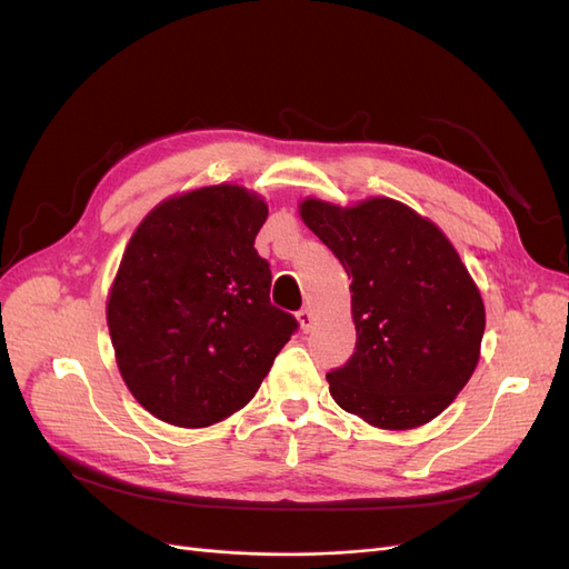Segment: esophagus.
<instances>
[{
  "label": "esophagus",
  "instance_id": "1",
  "mask_svg": "<svg viewBox=\"0 0 569 569\" xmlns=\"http://www.w3.org/2000/svg\"><path fill=\"white\" fill-rule=\"evenodd\" d=\"M297 320H299V325H301V330L303 332H308L313 327V322H316V313L311 311V308H301V311L297 313Z\"/></svg>",
  "mask_w": 569,
  "mask_h": 569
}]
</instances>
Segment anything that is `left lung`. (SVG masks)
Here are the masks:
<instances>
[{"mask_svg": "<svg viewBox=\"0 0 569 569\" xmlns=\"http://www.w3.org/2000/svg\"><path fill=\"white\" fill-rule=\"evenodd\" d=\"M299 213L351 278L356 351L327 372L332 399L380 429L435 420L472 377L487 325L449 237L387 197L303 199Z\"/></svg>", "mask_w": 569, "mask_h": 569, "instance_id": "obj_1", "label": "left lung"}]
</instances>
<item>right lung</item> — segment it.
Wrapping results in <instances>:
<instances>
[{
    "label": "right lung",
    "mask_w": 569,
    "mask_h": 569,
    "mask_svg": "<svg viewBox=\"0 0 569 569\" xmlns=\"http://www.w3.org/2000/svg\"><path fill=\"white\" fill-rule=\"evenodd\" d=\"M266 218L249 189L211 184L153 206L132 232L107 322L120 377L153 418L187 429L230 418L297 332L253 249Z\"/></svg>",
    "instance_id": "obj_1"
}]
</instances>
